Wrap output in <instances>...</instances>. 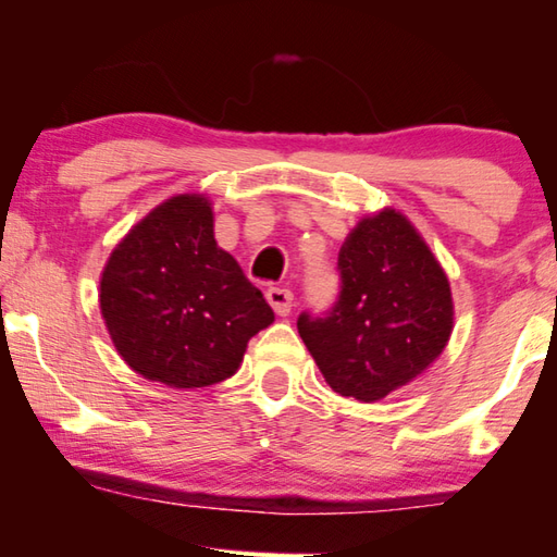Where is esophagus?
<instances>
[{"mask_svg": "<svg viewBox=\"0 0 557 557\" xmlns=\"http://www.w3.org/2000/svg\"><path fill=\"white\" fill-rule=\"evenodd\" d=\"M267 300H269V306L273 308V313L288 315L290 306H294V294H290L288 288L271 286V288H267Z\"/></svg>", "mask_w": 557, "mask_h": 557, "instance_id": "34e87169", "label": "esophagus"}]
</instances>
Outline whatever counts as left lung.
I'll use <instances>...</instances> for the list:
<instances>
[{"instance_id": "8db88e82", "label": "left lung", "mask_w": 557, "mask_h": 557, "mask_svg": "<svg viewBox=\"0 0 557 557\" xmlns=\"http://www.w3.org/2000/svg\"><path fill=\"white\" fill-rule=\"evenodd\" d=\"M341 296L323 318L300 313L298 333L327 385L377 403L444 352L454 331L449 278L397 209L362 216L338 253Z\"/></svg>"}]
</instances>
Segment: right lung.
Wrapping results in <instances>:
<instances>
[{
	"instance_id": "right-lung-1",
	"label": "right lung",
	"mask_w": 557,
	"mask_h": 557,
	"mask_svg": "<svg viewBox=\"0 0 557 557\" xmlns=\"http://www.w3.org/2000/svg\"><path fill=\"white\" fill-rule=\"evenodd\" d=\"M100 315L121 358L175 389L232 377L271 306L214 239L212 199L175 195L143 216L100 273Z\"/></svg>"
}]
</instances>
